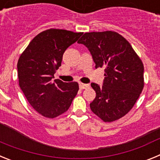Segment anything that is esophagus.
<instances>
[{
	"label": "esophagus",
	"instance_id": "obj_1",
	"mask_svg": "<svg viewBox=\"0 0 160 160\" xmlns=\"http://www.w3.org/2000/svg\"><path fill=\"white\" fill-rule=\"evenodd\" d=\"M88 87H90V86H89L88 84H84V83H79V88L82 89V90H83V89H87V88H88Z\"/></svg>",
	"mask_w": 160,
	"mask_h": 160
}]
</instances>
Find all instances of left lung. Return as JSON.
Instances as JSON below:
<instances>
[{
  "label": "left lung",
  "mask_w": 160,
  "mask_h": 160,
  "mask_svg": "<svg viewBox=\"0 0 160 160\" xmlns=\"http://www.w3.org/2000/svg\"><path fill=\"white\" fill-rule=\"evenodd\" d=\"M88 48L95 68H105L103 86L91 87L96 97L94 114L111 122L123 117L136 102L144 87L143 64L131 44L114 31L85 32L78 42Z\"/></svg>",
  "instance_id": "8db88e82"
}]
</instances>
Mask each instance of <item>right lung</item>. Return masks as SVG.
<instances>
[{
	"mask_svg": "<svg viewBox=\"0 0 160 160\" xmlns=\"http://www.w3.org/2000/svg\"><path fill=\"white\" fill-rule=\"evenodd\" d=\"M82 32L49 29L38 33L18 62L19 86L32 108L42 116L53 118L68 111L79 90L76 82L53 80L66 49Z\"/></svg>",
	"mask_w": 160,
	"mask_h": 160,
	"instance_id": "1",
	"label": "right lung"
}]
</instances>
